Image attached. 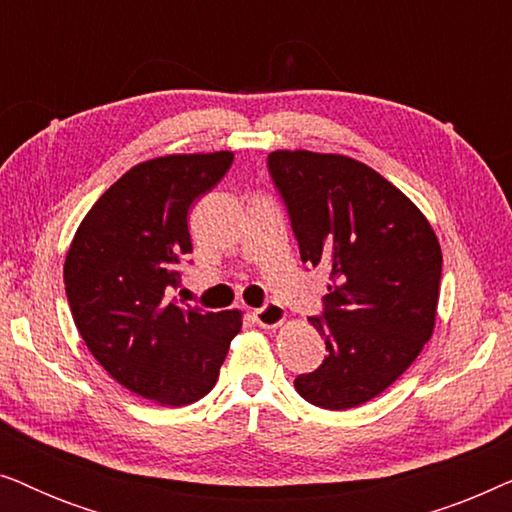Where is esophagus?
Listing matches in <instances>:
<instances>
[{"label":"esophagus","instance_id":"esophagus-1","mask_svg":"<svg viewBox=\"0 0 512 512\" xmlns=\"http://www.w3.org/2000/svg\"><path fill=\"white\" fill-rule=\"evenodd\" d=\"M254 319L263 328H279L286 321V310L279 303H268L254 312Z\"/></svg>","mask_w":512,"mask_h":512}]
</instances>
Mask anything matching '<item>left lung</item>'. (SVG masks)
Returning a JSON list of instances; mask_svg holds the SVG:
<instances>
[{
  "instance_id": "8db88e82",
  "label": "left lung",
  "mask_w": 512,
  "mask_h": 512,
  "mask_svg": "<svg viewBox=\"0 0 512 512\" xmlns=\"http://www.w3.org/2000/svg\"><path fill=\"white\" fill-rule=\"evenodd\" d=\"M270 174L289 209L303 263L324 265L326 342L296 391L324 410H349L380 396L422 352L438 314L443 251L408 195L342 153L277 149Z\"/></svg>"
}]
</instances>
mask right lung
I'll return each mask as SVG.
<instances>
[{"label":"right lung","instance_id":"obj_1","mask_svg":"<svg viewBox=\"0 0 512 512\" xmlns=\"http://www.w3.org/2000/svg\"><path fill=\"white\" fill-rule=\"evenodd\" d=\"M233 151L170 153L130 167L90 207L65 258L74 324L97 363L132 394L181 408L212 391L242 312L165 298L193 251L188 209Z\"/></svg>","mask_w":512,"mask_h":512}]
</instances>
